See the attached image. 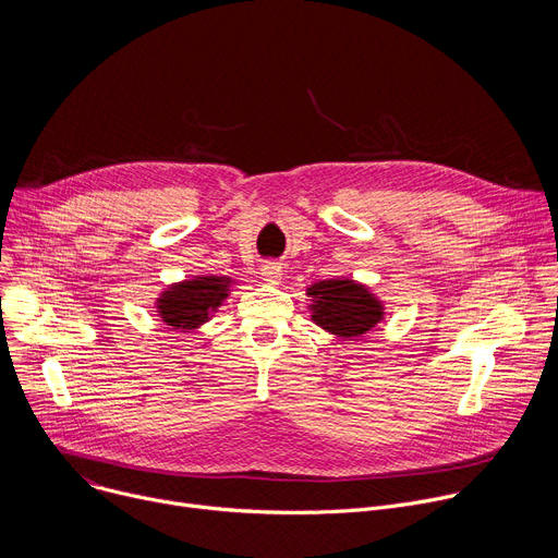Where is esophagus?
Listing matches in <instances>:
<instances>
[{
  "label": "esophagus",
  "instance_id": "obj_1",
  "mask_svg": "<svg viewBox=\"0 0 558 558\" xmlns=\"http://www.w3.org/2000/svg\"><path fill=\"white\" fill-rule=\"evenodd\" d=\"M260 271H263V280H265V282H269V284H280V280H282V265H280V263L269 260V263L263 265Z\"/></svg>",
  "mask_w": 558,
  "mask_h": 558
}]
</instances>
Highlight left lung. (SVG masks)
<instances>
[{"mask_svg": "<svg viewBox=\"0 0 558 558\" xmlns=\"http://www.w3.org/2000/svg\"><path fill=\"white\" fill-rule=\"evenodd\" d=\"M306 295L313 298L311 320L344 340L364 336L384 317L381 302L355 280L315 282Z\"/></svg>", "mask_w": 558, "mask_h": 558, "instance_id": "1", "label": "left lung"}]
</instances>
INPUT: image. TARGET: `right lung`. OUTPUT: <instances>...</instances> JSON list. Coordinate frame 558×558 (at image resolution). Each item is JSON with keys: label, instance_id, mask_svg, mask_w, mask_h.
Here are the masks:
<instances>
[{"label": "right lung", "instance_id": "obj_1", "mask_svg": "<svg viewBox=\"0 0 558 558\" xmlns=\"http://www.w3.org/2000/svg\"><path fill=\"white\" fill-rule=\"evenodd\" d=\"M231 278L201 276L170 287L156 302L158 315L174 329H196L209 320L229 293Z\"/></svg>", "mask_w": 558, "mask_h": 558}]
</instances>
